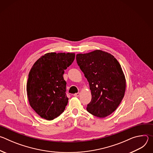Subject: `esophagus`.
<instances>
[{
    "label": "esophagus",
    "mask_w": 153,
    "mask_h": 153,
    "mask_svg": "<svg viewBox=\"0 0 153 153\" xmlns=\"http://www.w3.org/2000/svg\"><path fill=\"white\" fill-rule=\"evenodd\" d=\"M79 95H80V93H77L74 94V97H79Z\"/></svg>",
    "instance_id": "1"
}]
</instances>
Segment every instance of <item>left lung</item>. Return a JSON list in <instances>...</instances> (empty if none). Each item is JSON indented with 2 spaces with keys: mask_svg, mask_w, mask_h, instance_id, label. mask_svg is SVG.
Returning <instances> with one entry per match:
<instances>
[{
  "mask_svg": "<svg viewBox=\"0 0 153 153\" xmlns=\"http://www.w3.org/2000/svg\"><path fill=\"white\" fill-rule=\"evenodd\" d=\"M76 60L91 92L86 110L98 117L110 115L120 103L126 90V79L120 63L110 53L100 50L77 54Z\"/></svg>",
  "mask_w": 153,
  "mask_h": 153,
  "instance_id": "1",
  "label": "left lung"
}]
</instances>
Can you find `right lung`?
Returning a JSON list of instances; mask_svg holds the SVG:
<instances>
[{"instance_id":"1","label":"right lung","mask_w":153,"mask_h":153,"mask_svg":"<svg viewBox=\"0 0 153 153\" xmlns=\"http://www.w3.org/2000/svg\"><path fill=\"white\" fill-rule=\"evenodd\" d=\"M75 53H48L33 65L27 85L31 107L42 118L51 120L60 116L68 102L64 70L73 62Z\"/></svg>"}]
</instances>
